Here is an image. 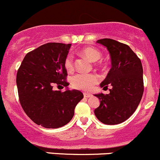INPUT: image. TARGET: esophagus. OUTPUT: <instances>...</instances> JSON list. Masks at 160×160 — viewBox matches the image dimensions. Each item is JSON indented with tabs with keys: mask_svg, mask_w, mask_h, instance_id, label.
<instances>
[{
	"mask_svg": "<svg viewBox=\"0 0 160 160\" xmlns=\"http://www.w3.org/2000/svg\"><path fill=\"white\" fill-rule=\"evenodd\" d=\"M92 96V94L87 93V92H85V93H84V97H85V98H90V97Z\"/></svg>",
	"mask_w": 160,
	"mask_h": 160,
	"instance_id": "obj_1",
	"label": "esophagus"
}]
</instances>
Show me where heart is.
Masks as SVG:
<instances>
[{
	"label": "heart",
	"mask_w": 160,
	"mask_h": 160,
	"mask_svg": "<svg viewBox=\"0 0 160 160\" xmlns=\"http://www.w3.org/2000/svg\"><path fill=\"white\" fill-rule=\"evenodd\" d=\"M82 54L92 62H97L101 58L102 55L98 51L92 48H86L82 50ZM65 68L68 72H72L74 68V59L69 55L65 60ZM98 82V78L95 74H77L72 77L71 83L73 88L83 91H89L94 85Z\"/></svg>",
	"instance_id": "obj_1"
}]
</instances>
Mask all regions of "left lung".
<instances>
[{
  "mask_svg": "<svg viewBox=\"0 0 160 160\" xmlns=\"http://www.w3.org/2000/svg\"><path fill=\"white\" fill-rule=\"evenodd\" d=\"M105 46L111 57L112 68L101 82L103 89L111 85L109 94H95L100 100L95 115L101 122L116 125L134 113L142 97L143 70L140 59L127 45L110 38L97 41Z\"/></svg>",
  "mask_w": 160,
  "mask_h": 160,
  "instance_id": "8db88e82",
  "label": "left lung"
}]
</instances>
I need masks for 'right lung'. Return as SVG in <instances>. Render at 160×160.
Masks as SVG:
<instances>
[{
  "label": "right lung",
  "instance_id": "right-lung-1",
  "mask_svg": "<svg viewBox=\"0 0 160 160\" xmlns=\"http://www.w3.org/2000/svg\"><path fill=\"white\" fill-rule=\"evenodd\" d=\"M71 44L47 43L28 52L18 71L20 103L27 116L37 125L57 129L68 124L75 108L83 98L78 90H69L65 60ZM65 87L55 91L53 85Z\"/></svg>",
  "mask_w": 160,
  "mask_h": 160
}]
</instances>
